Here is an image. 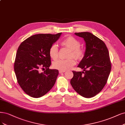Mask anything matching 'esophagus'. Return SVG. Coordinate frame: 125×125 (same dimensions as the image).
<instances>
[{
    "mask_svg": "<svg viewBox=\"0 0 125 125\" xmlns=\"http://www.w3.org/2000/svg\"><path fill=\"white\" fill-rule=\"evenodd\" d=\"M66 72L65 71H62V70H59V73H64V72Z\"/></svg>",
    "mask_w": 125,
    "mask_h": 125,
    "instance_id": "1",
    "label": "esophagus"
}]
</instances>
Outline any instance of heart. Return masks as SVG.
I'll list each match as a JSON object with an SVG mask.
<instances>
[{
	"label": "heart",
	"instance_id": "heart-1",
	"mask_svg": "<svg viewBox=\"0 0 125 125\" xmlns=\"http://www.w3.org/2000/svg\"><path fill=\"white\" fill-rule=\"evenodd\" d=\"M62 46L70 49L66 59H59L53 62V66L55 69L65 71L70 69L74 66L76 62L74 58L78 61L82 60L85 56V51L80 48L81 43L76 38L72 36H68L61 42ZM49 55L52 59L56 60L58 57V49L56 44H53L49 49ZM73 57L74 58H72Z\"/></svg>",
	"mask_w": 125,
	"mask_h": 125
}]
</instances>
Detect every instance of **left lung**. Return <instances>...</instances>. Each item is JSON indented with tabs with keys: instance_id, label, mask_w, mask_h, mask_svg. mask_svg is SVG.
Listing matches in <instances>:
<instances>
[{
	"instance_id": "left-lung-1",
	"label": "left lung",
	"mask_w": 125,
	"mask_h": 125,
	"mask_svg": "<svg viewBox=\"0 0 125 125\" xmlns=\"http://www.w3.org/2000/svg\"><path fill=\"white\" fill-rule=\"evenodd\" d=\"M86 42L84 57L78 67L84 71H72L73 77L70 81L72 87L85 98L95 96L104 88L111 70L108 49L104 42L88 32H75Z\"/></svg>"
}]
</instances>
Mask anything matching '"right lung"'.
I'll use <instances>...</instances> for the list:
<instances>
[{
  "mask_svg": "<svg viewBox=\"0 0 125 125\" xmlns=\"http://www.w3.org/2000/svg\"><path fill=\"white\" fill-rule=\"evenodd\" d=\"M61 34L33 35L19 47L14 63L15 73L21 88L31 97L44 96L56 82L59 72L49 69L51 64L49 49ZM40 69L44 71L41 73Z\"/></svg>",
  "mask_w": 125,
  "mask_h": 125,
  "instance_id": "add662e5",
  "label": "right lung"
}]
</instances>
